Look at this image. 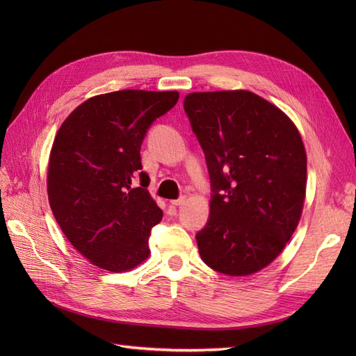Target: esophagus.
Returning a JSON list of instances; mask_svg holds the SVG:
<instances>
[{
	"instance_id": "esophagus-1",
	"label": "esophagus",
	"mask_w": 356,
	"mask_h": 356,
	"mask_svg": "<svg viewBox=\"0 0 356 356\" xmlns=\"http://www.w3.org/2000/svg\"><path fill=\"white\" fill-rule=\"evenodd\" d=\"M186 200H187V197L182 196V197L177 199V200H170V204H174V207H181V204L186 203Z\"/></svg>"
}]
</instances>
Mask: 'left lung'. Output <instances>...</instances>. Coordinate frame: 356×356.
Returning a JSON list of instances; mask_svg holds the SVG:
<instances>
[{
	"instance_id": "1",
	"label": "left lung",
	"mask_w": 356,
	"mask_h": 356,
	"mask_svg": "<svg viewBox=\"0 0 356 356\" xmlns=\"http://www.w3.org/2000/svg\"><path fill=\"white\" fill-rule=\"evenodd\" d=\"M213 195L196 234L203 263L229 276L263 270L284 251L303 212L307 156L294 122L250 90L184 98Z\"/></svg>"
}]
</instances>
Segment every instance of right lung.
I'll list each match as a JSON object with an SVG mask.
<instances>
[{"instance_id":"obj_1","label":"right lung","mask_w":356,"mask_h":356,"mask_svg":"<svg viewBox=\"0 0 356 356\" xmlns=\"http://www.w3.org/2000/svg\"><path fill=\"white\" fill-rule=\"evenodd\" d=\"M177 90H118L80 104L53 141L47 195L71 245L104 270L129 272L149 257L148 238L163 212L141 172V144L157 117L178 102Z\"/></svg>"}]
</instances>
